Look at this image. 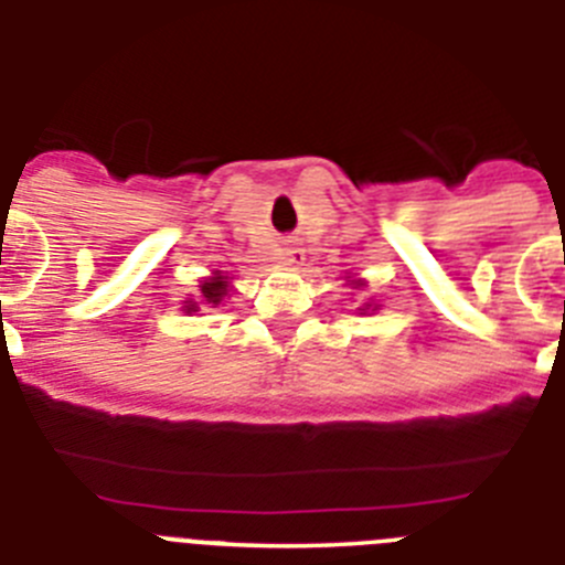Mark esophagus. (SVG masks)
Segmentation results:
<instances>
[{
	"mask_svg": "<svg viewBox=\"0 0 565 565\" xmlns=\"http://www.w3.org/2000/svg\"><path fill=\"white\" fill-rule=\"evenodd\" d=\"M302 248L297 246H286L282 252H279V263H286V266H297V263H302Z\"/></svg>",
	"mask_w": 565,
	"mask_h": 565,
	"instance_id": "34e87169",
	"label": "esophagus"
}]
</instances>
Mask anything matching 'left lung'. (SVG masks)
<instances>
[{"instance_id":"1","label":"left lung","mask_w":565,"mask_h":565,"mask_svg":"<svg viewBox=\"0 0 565 565\" xmlns=\"http://www.w3.org/2000/svg\"><path fill=\"white\" fill-rule=\"evenodd\" d=\"M353 286H364V282H361V279H355V282H353ZM359 310H364V313H366V310H377V305H372V302H366V305H364V308H359Z\"/></svg>"}]
</instances>
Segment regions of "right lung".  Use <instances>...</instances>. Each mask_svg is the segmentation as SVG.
Here are the masks:
<instances>
[{
	"label": "right lung",
	"instance_id": "obj_1",
	"mask_svg": "<svg viewBox=\"0 0 565 565\" xmlns=\"http://www.w3.org/2000/svg\"><path fill=\"white\" fill-rule=\"evenodd\" d=\"M199 302L195 299H188L184 302V313H195L199 305H206V308H218L224 302V297L230 294V277H224L221 271H215L212 277H206L199 286Z\"/></svg>",
	"mask_w": 565,
	"mask_h": 565
}]
</instances>
